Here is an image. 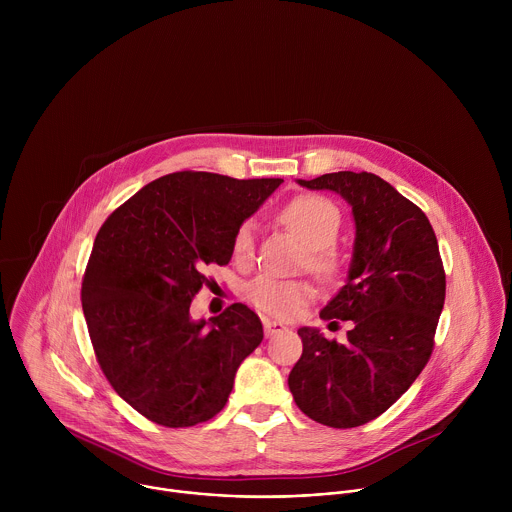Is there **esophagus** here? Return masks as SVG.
I'll use <instances>...</instances> for the list:
<instances>
[{
  "mask_svg": "<svg viewBox=\"0 0 512 512\" xmlns=\"http://www.w3.org/2000/svg\"><path fill=\"white\" fill-rule=\"evenodd\" d=\"M263 330H265V336H273V334H279L285 330V326L281 322H275V320H263Z\"/></svg>",
  "mask_w": 512,
  "mask_h": 512,
  "instance_id": "1",
  "label": "esophagus"
}]
</instances>
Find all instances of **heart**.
<instances>
[{"label": "heart", "instance_id": "heart-1", "mask_svg": "<svg viewBox=\"0 0 512 512\" xmlns=\"http://www.w3.org/2000/svg\"><path fill=\"white\" fill-rule=\"evenodd\" d=\"M277 218L308 247V269L324 281L336 279L340 273V257L332 243L336 241L342 225L336 204L318 194H300L281 206ZM253 235V223H243L233 237V257L241 265L249 263L253 257ZM247 296L263 314L289 318L314 300V287L302 279L285 281L265 275L249 285Z\"/></svg>", "mask_w": 512, "mask_h": 512}]
</instances>
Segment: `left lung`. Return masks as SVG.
<instances>
[{"mask_svg": "<svg viewBox=\"0 0 512 512\" xmlns=\"http://www.w3.org/2000/svg\"><path fill=\"white\" fill-rule=\"evenodd\" d=\"M352 206L356 239L346 285L320 312L352 320L346 342L300 328L304 350L287 385L314 421L348 429L377 419L419 377L433 352L446 271L425 212L371 172L298 180Z\"/></svg>", "mask_w": 512, "mask_h": 512, "instance_id": "1", "label": "left lung"}]
</instances>
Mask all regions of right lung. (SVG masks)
Here are the masks:
<instances>
[{
	"mask_svg": "<svg viewBox=\"0 0 512 512\" xmlns=\"http://www.w3.org/2000/svg\"><path fill=\"white\" fill-rule=\"evenodd\" d=\"M281 178L237 180L174 172L115 208L97 233L83 312L99 367L115 393L164 427H192L227 405L239 364L261 344L245 304L194 322L190 304L227 265L233 237Z\"/></svg>",
	"mask_w": 512,
	"mask_h": 512,
	"instance_id": "right-lung-1",
	"label": "right lung"
}]
</instances>
